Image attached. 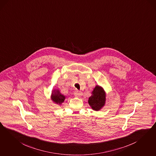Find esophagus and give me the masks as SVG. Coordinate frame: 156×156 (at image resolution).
I'll return each mask as SVG.
<instances>
[{
  "label": "esophagus",
  "mask_w": 156,
  "mask_h": 156,
  "mask_svg": "<svg viewBox=\"0 0 156 156\" xmlns=\"http://www.w3.org/2000/svg\"><path fill=\"white\" fill-rule=\"evenodd\" d=\"M74 94H75V95L77 96H81L83 95V93L81 91L77 90V91H75L74 92Z\"/></svg>",
  "instance_id": "esophagus-1"
}]
</instances>
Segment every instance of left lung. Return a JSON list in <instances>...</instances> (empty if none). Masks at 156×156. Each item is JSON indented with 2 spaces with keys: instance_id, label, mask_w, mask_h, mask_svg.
I'll list each match as a JSON object with an SVG mask.
<instances>
[{
  "instance_id": "1",
  "label": "left lung",
  "mask_w": 156,
  "mask_h": 156,
  "mask_svg": "<svg viewBox=\"0 0 156 156\" xmlns=\"http://www.w3.org/2000/svg\"><path fill=\"white\" fill-rule=\"evenodd\" d=\"M92 95L89 98L88 103L93 110H99L105 104L106 95L103 89L96 86L92 91Z\"/></svg>"
}]
</instances>
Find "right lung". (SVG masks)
<instances>
[{
  "label": "right lung",
  "mask_w": 156,
  "mask_h": 156,
  "mask_svg": "<svg viewBox=\"0 0 156 156\" xmlns=\"http://www.w3.org/2000/svg\"><path fill=\"white\" fill-rule=\"evenodd\" d=\"M54 92H55L54 94L52 93L51 100L53 101H55V103L61 105L62 103L64 102V101L65 100V98H66L65 96L61 94L59 90H55Z\"/></svg>",
  "instance_id": "right-lung-1"
}]
</instances>
